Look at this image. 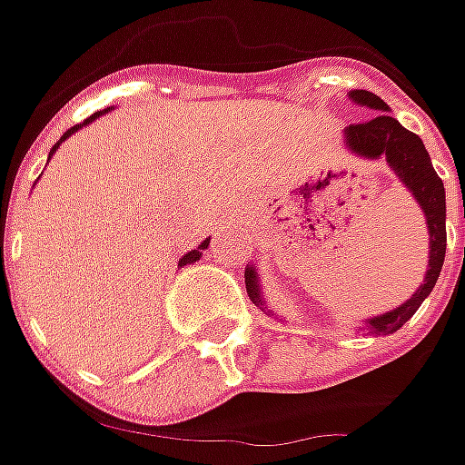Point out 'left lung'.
Wrapping results in <instances>:
<instances>
[{"label": "left lung", "instance_id": "1", "mask_svg": "<svg viewBox=\"0 0 465 465\" xmlns=\"http://www.w3.org/2000/svg\"><path fill=\"white\" fill-rule=\"evenodd\" d=\"M354 103L375 108L381 114H375L372 118H367L362 124H349L347 126V147L351 153L378 160L385 157L388 165L396 170V175L401 178L406 188L414 193V199L420 202V206L427 214V224H430V269L424 284L414 292L411 300H406L401 308L370 318L367 331L372 333H393L399 331L417 312L424 297L432 292L435 282L440 277L442 261H445V245H448V235H445V186L440 181V175L432 168V160L424 150L421 139L414 132L403 129L401 124L393 116H388V105L378 98L375 93L367 90H351L349 93ZM245 290L251 302L261 305L263 297L259 290V277L253 272V266L245 272Z\"/></svg>", "mask_w": 465, "mask_h": 465}]
</instances>
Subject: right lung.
I'll return each instance as SVG.
<instances>
[{"label":"right lung","instance_id":"obj_1","mask_svg":"<svg viewBox=\"0 0 465 465\" xmlns=\"http://www.w3.org/2000/svg\"><path fill=\"white\" fill-rule=\"evenodd\" d=\"M100 114H103V111H98V114H93V116H90V118H84V121H82V124H77V126H72V129H69V132H66V134H64L62 139H59V142H56V144H54V150H51V153H56V147H59V144H62V142H64V139H66V136H72V134H74V132H77V129H82V126H84V124H90V121H95V118H98ZM206 245H209V241L202 242V245H199V251H188L186 256H183V259L178 261V266H186V263H193V261H199V259H202V251H204Z\"/></svg>","mask_w":465,"mask_h":465}]
</instances>
